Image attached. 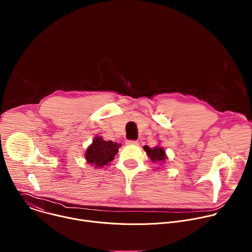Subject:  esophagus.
Here are the masks:
<instances>
[{
    "label": "esophagus",
    "instance_id": "obj_1",
    "mask_svg": "<svg viewBox=\"0 0 252 252\" xmlns=\"http://www.w3.org/2000/svg\"><path fill=\"white\" fill-rule=\"evenodd\" d=\"M126 145L127 146H138V141L137 140H127Z\"/></svg>",
    "mask_w": 252,
    "mask_h": 252
}]
</instances>
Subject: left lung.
<instances>
[{
  "instance_id": "obj_1",
  "label": "left lung",
  "mask_w": 252,
  "mask_h": 252,
  "mask_svg": "<svg viewBox=\"0 0 252 252\" xmlns=\"http://www.w3.org/2000/svg\"><path fill=\"white\" fill-rule=\"evenodd\" d=\"M143 150L147 152L148 156L154 162H161V163L165 162L166 155H165V151L163 150V148L156 147V148L152 149L148 146H145L143 147Z\"/></svg>"
}]
</instances>
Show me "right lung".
Listing matches in <instances>:
<instances>
[{
  "label": "right lung",
  "instance_id": "add662e5",
  "mask_svg": "<svg viewBox=\"0 0 252 252\" xmlns=\"http://www.w3.org/2000/svg\"><path fill=\"white\" fill-rule=\"evenodd\" d=\"M121 146L122 143L107 141L101 136H95L85 154L87 162L94 167H103L114 159Z\"/></svg>",
  "mask_w": 252,
  "mask_h": 252
}]
</instances>
